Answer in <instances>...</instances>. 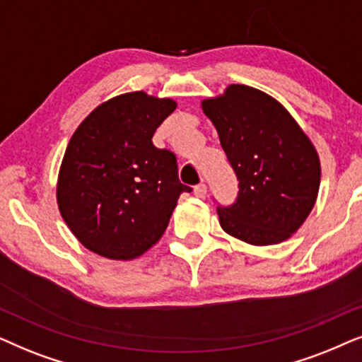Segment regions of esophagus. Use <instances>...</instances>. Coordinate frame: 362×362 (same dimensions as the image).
Listing matches in <instances>:
<instances>
[{
    "label": "esophagus",
    "instance_id": "1",
    "mask_svg": "<svg viewBox=\"0 0 362 362\" xmlns=\"http://www.w3.org/2000/svg\"><path fill=\"white\" fill-rule=\"evenodd\" d=\"M194 192H195V195L199 197V199H205V195H206V185L205 184H199L194 189Z\"/></svg>",
    "mask_w": 362,
    "mask_h": 362
}]
</instances>
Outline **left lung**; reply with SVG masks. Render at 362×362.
<instances>
[{
	"instance_id": "1",
	"label": "left lung",
	"mask_w": 362,
	"mask_h": 362,
	"mask_svg": "<svg viewBox=\"0 0 362 362\" xmlns=\"http://www.w3.org/2000/svg\"><path fill=\"white\" fill-rule=\"evenodd\" d=\"M238 177L233 205L218 206L220 225L250 245L285 242L308 218L320 190L315 146L291 114L262 90L231 84L202 100Z\"/></svg>"
}]
</instances>
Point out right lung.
Instances as JSON below:
<instances>
[{"label": "right lung", "mask_w": 362, "mask_h": 362, "mask_svg": "<svg viewBox=\"0 0 362 362\" xmlns=\"http://www.w3.org/2000/svg\"><path fill=\"white\" fill-rule=\"evenodd\" d=\"M172 99L120 94L72 134L57 177V206L74 237L110 259H134L165 231L180 184L175 153L152 137L175 110Z\"/></svg>", "instance_id": "add662e5"}]
</instances>
